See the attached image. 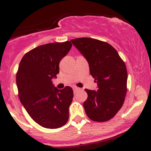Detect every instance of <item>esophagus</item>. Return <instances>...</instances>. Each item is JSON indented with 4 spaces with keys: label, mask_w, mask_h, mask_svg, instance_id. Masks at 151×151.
Listing matches in <instances>:
<instances>
[{
    "label": "esophagus",
    "mask_w": 151,
    "mask_h": 151,
    "mask_svg": "<svg viewBox=\"0 0 151 151\" xmlns=\"http://www.w3.org/2000/svg\"><path fill=\"white\" fill-rule=\"evenodd\" d=\"M80 90V89L78 87H76V86H74V87H73V91H74V93H76L77 92H78V91Z\"/></svg>",
    "instance_id": "obj_1"
}]
</instances>
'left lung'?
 Returning <instances> with one entry per match:
<instances>
[{
  "label": "left lung",
  "mask_w": 151,
  "mask_h": 151,
  "mask_svg": "<svg viewBox=\"0 0 151 151\" xmlns=\"http://www.w3.org/2000/svg\"><path fill=\"white\" fill-rule=\"evenodd\" d=\"M71 42L88 61L90 74L97 83V91L85 89L83 104L91 120L104 122L112 119L124 104L127 91V70L117 51L109 43L89 37Z\"/></svg>",
  "instance_id": "1"
}]
</instances>
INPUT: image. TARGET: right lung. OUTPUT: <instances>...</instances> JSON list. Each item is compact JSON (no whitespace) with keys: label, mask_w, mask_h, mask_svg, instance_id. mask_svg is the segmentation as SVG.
I'll return each instance as SVG.
<instances>
[{"label":"right lung","mask_w":151,"mask_h":151,"mask_svg":"<svg viewBox=\"0 0 151 151\" xmlns=\"http://www.w3.org/2000/svg\"><path fill=\"white\" fill-rule=\"evenodd\" d=\"M70 41L42 45L22 57L16 74L20 101L32 120L47 129H58L67 122L73 99L70 86L54 87L52 79L60 72L59 64L68 53Z\"/></svg>","instance_id":"right-lung-1"}]
</instances>
